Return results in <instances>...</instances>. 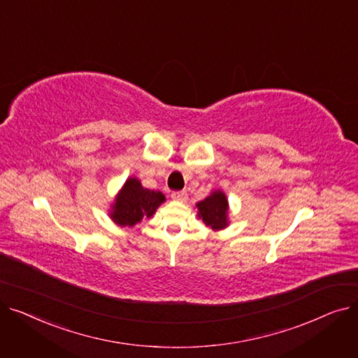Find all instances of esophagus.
<instances>
[{
	"label": "esophagus",
	"mask_w": 358,
	"mask_h": 358,
	"mask_svg": "<svg viewBox=\"0 0 358 358\" xmlns=\"http://www.w3.org/2000/svg\"><path fill=\"white\" fill-rule=\"evenodd\" d=\"M171 197L174 200H178V201H185L187 200V193L185 192H173Z\"/></svg>",
	"instance_id": "1"
}]
</instances>
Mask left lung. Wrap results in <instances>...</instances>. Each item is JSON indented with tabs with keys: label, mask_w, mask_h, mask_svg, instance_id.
Wrapping results in <instances>:
<instances>
[{
	"label": "left lung",
	"mask_w": 358,
	"mask_h": 358,
	"mask_svg": "<svg viewBox=\"0 0 358 358\" xmlns=\"http://www.w3.org/2000/svg\"><path fill=\"white\" fill-rule=\"evenodd\" d=\"M199 217L203 219L206 227L222 229L228 224V200L222 192H215L203 201L197 203Z\"/></svg>",
	"instance_id": "1"
}]
</instances>
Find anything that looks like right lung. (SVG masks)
<instances>
[{
    "mask_svg": "<svg viewBox=\"0 0 358 358\" xmlns=\"http://www.w3.org/2000/svg\"><path fill=\"white\" fill-rule=\"evenodd\" d=\"M164 201L165 196L161 192L143 189L139 180L129 178L113 204L111 219L120 227H134L143 216H152Z\"/></svg>",
    "mask_w": 358,
    "mask_h": 358,
    "instance_id": "obj_1",
    "label": "right lung"
}]
</instances>
